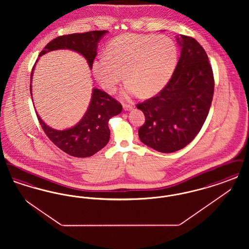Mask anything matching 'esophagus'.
I'll return each mask as SVG.
<instances>
[{
    "mask_svg": "<svg viewBox=\"0 0 249 249\" xmlns=\"http://www.w3.org/2000/svg\"><path fill=\"white\" fill-rule=\"evenodd\" d=\"M123 109L125 110V111H130L131 109H133V107L131 106V105H123Z\"/></svg>",
    "mask_w": 249,
    "mask_h": 249,
    "instance_id": "obj_1",
    "label": "esophagus"
}]
</instances>
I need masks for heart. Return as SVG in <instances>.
Masks as SVG:
<instances>
[{"instance_id": "obj_1", "label": "heart", "mask_w": 249, "mask_h": 249, "mask_svg": "<svg viewBox=\"0 0 249 249\" xmlns=\"http://www.w3.org/2000/svg\"><path fill=\"white\" fill-rule=\"evenodd\" d=\"M178 62V48L170 37L120 35L111 40L106 56L95 59L96 79L113 93L124 78L128 80L122 94L129 99L141 93L148 97L161 90L170 80Z\"/></svg>"}]
</instances>
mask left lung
I'll use <instances>...</instances> for the list:
<instances>
[{
  "instance_id": "1",
  "label": "left lung",
  "mask_w": 249,
  "mask_h": 249,
  "mask_svg": "<svg viewBox=\"0 0 249 249\" xmlns=\"http://www.w3.org/2000/svg\"><path fill=\"white\" fill-rule=\"evenodd\" d=\"M180 58L172 78L157 96L137 105L145 117L140 140L161 153L184 148L199 133L213 95V75L201 45L190 36H177Z\"/></svg>"
}]
</instances>
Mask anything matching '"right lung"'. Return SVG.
Segmentation results:
<instances>
[{"mask_svg":"<svg viewBox=\"0 0 249 249\" xmlns=\"http://www.w3.org/2000/svg\"><path fill=\"white\" fill-rule=\"evenodd\" d=\"M107 31H93L83 34H73L59 36L49 42L40 52L39 57L53 50L69 49L79 53L87 60L89 69L97 55V48L100 40L107 35ZM38 59L36 60V62ZM36 64L31 74V95L32 79ZM122 111V106L105 91L93 88L91 99L83 118L74 126L65 130H55L47 125L36 112L42 129L48 138L59 149L72 157H90L107 144L110 138L108 121Z\"/></svg>","mask_w":249,"mask_h":249,"instance_id":"1","label":"right lung"}]
</instances>
